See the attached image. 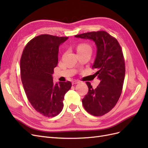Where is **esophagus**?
I'll list each match as a JSON object with an SVG mask.
<instances>
[{
  "label": "esophagus",
  "instance_id": "34e87169",
  "mask_svg": "<svg viewBox=\"0 0 148 148\" xmlns=\"http://www.w3.org/2000/svg\"><path fill=\"white\" fill-rule=\"evenodd\" d=\"M80 82L79 81V80H74V81L72 82V84H78Z\"/></svg>",
  "mask_w": 148,
  "mask_h": 148
}]
</instances>
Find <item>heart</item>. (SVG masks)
I'll list each match as a JSON object with an SVG mask.
<instances>
[{"label": "heart", "instance_id": "1", "mask_svg": "<svg viewBox=\"0 0 148 148\" xmlns=\"http://www.w3.org/2000/svg\"><path fill=\"white\" fill-rule=\"evenodd\" d=\"M78 53L80 52H91L92 47L90 44L88 43H80L77 46Z\"/></svg>", "mask_w": 148, "mask_h": 148}]
</instances>
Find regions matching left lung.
I'll return each mask as SVG.
<instances>
[{"label": "left lung", "mask_w": 148, "mask_h": 148, "mask_svg": "<svg viewBox=\"0 0 148 148\" xmlns=\"http://www.w3.org/2000/svg\"><path fill=\"white\" fill-rule=\"evenodd\" d=\"M76 38L95 41L96 57L92 68L100 83L93 89L87 82L88 92L82 99V104L88 113L102 116L108 113L117 104L122 94L125 75V64L120 44L114 37L104 31H92L75 35Z\"/></svg>", "instance_id": "obj_1"}]
</instances>
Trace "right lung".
I'll list each match as a JSON object with an SVG mask.
<instances>
[{
	"label": "right lung",
	"mask_w": 148,
	"mask_h": 148,
	"mask_svg": "<svg viewBox=\"0 0 148 148\" xmlns=\"http://www.w3.org/2000/svg\"><path fill=\"white\" fill-rule=\"evenodd\" d=\"M68 37L41 34L26 44L20 59L21 82L30 104L47 117L59 115L63 109L64 96L70 82L53 84L52 75L58 64L59 47Z\"/></svg>",
	"instance_id": "1"
}]
</instances>
